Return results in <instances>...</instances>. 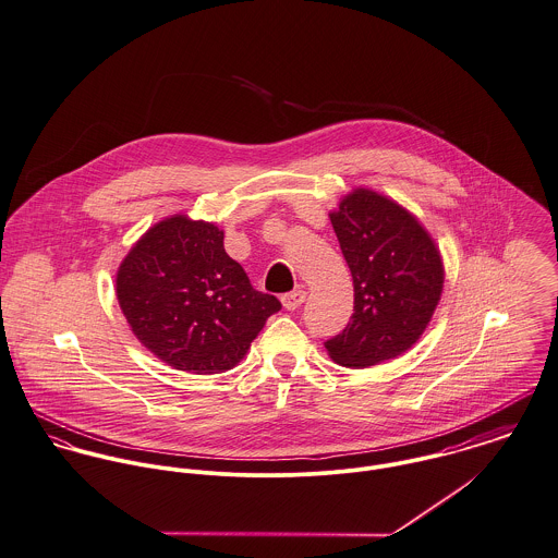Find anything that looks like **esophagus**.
I'll return each mask as SVG.
<instances>
[{
  "label": "esophagus",
  "instance_id": "34e87169",
  "mask_svg": "<svg viewBox=\"0 0 558 558\" xmlns=\"http://www.w3.org/2000/svg\"><path fill=\"white\" fill-rule=\"evenodd\" d=\"M304 299H306V292H304V290H294V292L283 294V296H281V303H283V306H286L288 311H294V308H299V306L304 303Z\"/></svg>",
  "mask_w": 558,
  "mask_h": 558
}]
</instances>
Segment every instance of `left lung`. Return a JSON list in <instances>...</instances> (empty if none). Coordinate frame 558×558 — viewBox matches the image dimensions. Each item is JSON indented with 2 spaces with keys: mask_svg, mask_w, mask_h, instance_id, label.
I'll list each match as a JSON object with an SVG mask.
<instances>
[{
  "mask_svg": "<svg viewBox=\"0 0 558 558\" xmlns=\"http://www.w3.org/2000/svg\"><path fill=\"white\" fill-rule=\"evenodd\" d=\"M354 279V315L324 345L362 368L407 352L424 332L444 290V266L417 219L375 192L355 190L330 213Z\"/></svg>",
  "mask_w": 558,
  "mask_h": 558,
  "instance_id": "obj_1",
  "label": "left lung"
}]
</instances>
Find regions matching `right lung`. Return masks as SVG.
Instances as JSON below:
<instances>
[{
  "mask_svg": "<svg viewBox=\"0 0 558 558\" xmlns=\"http://www.w3.org/2000/svg\"><path fill=\"white\" fill-rule=\"evenodd\" d=\"M117 299L149 352L196 375L232 368L281 308L226 254L217 226L183 215L153 226L125 255Z\"/></svg>",
  "mask_w": 558,
  "mask_h": 558,
  "instance_id": "obj_1",
  "label": "right lung"
}]
</instances>
